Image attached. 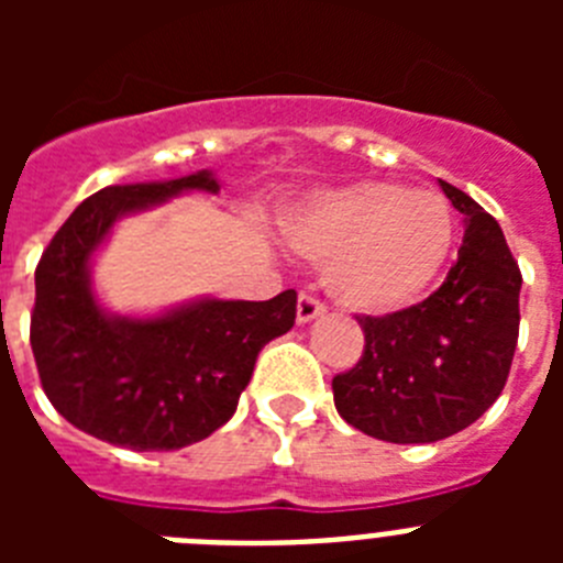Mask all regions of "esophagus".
Masks as SVG:
<instances>
[{
    "label": "esophagus",
    "mask_w": 563,
    "mask_h": 563,
    "mask_svg": "<svg viewBox=\"0 0 563 563\" xmlns=\"http://www.w3.org/2000/svg\"><path fill=\"white\" fill-rule=\"evenodd\" d=\"M327 312V307L318 301L312 292H301L298 296V307H296V318H298V324H310L312 318H321Z\"/></svg>",
    "instance_id": "1"
}]
</instances>
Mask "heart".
I'll return each instance as SVG.
<instances>
[{
	"label": "heart",
	"mask_w": 563,
	"mask_h": 563,
	"mask_svg": "<svg viewBox=\"0 0 563 563\" xmlns=\"http://www.w3.org/2000/svg\"><path fill=\"white\" fill-rule=\"evenodd\" d=\"M292 247L324 262V285L357 312H397L431 290L454 247L440 194L363 180L318 194L290 220Z\"/></svg>",
	"instance_id": "obj_1"
}]
</instances>
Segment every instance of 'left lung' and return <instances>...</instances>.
<instances>
[{"mask_svg":"<svg viewBox=\"0 0 563 563\" xmlns=\"http://www.w3.org/2000/svg\"><path fill=\"white\" fill-rule=\"evenodd\" d=\"M440 186L465 217L454 267L420 305L357 316L361 361L332 377L338 415L397 445L445 440L479 420L505 389L519 341L521 273L499 222Z\"/></svg>","mask_w":563,"mask_h":563,"instance_id":"left-lung-1","label":"left lung"}]
</instances>
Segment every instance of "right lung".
I'll return each instance as SVG.
<instances>
[{
	"label": "right lung",
	"mask_w": 563,
	"mask_h": 563,
	"mask_svg": "<svg viewBox=\"0 0 563 563\" xmlns=\"http://www.w3.org/2000/svg\"><path fill=\"white\" fill-rule=\"evenodd\" d=\"M183 191H220L211 172L107 186L49 239L36 267L30 346L53 409L76 429L132 451H177L236 411L267 341L296 324V290L271 301L202 298L154 318L109 316L89 258L121 217Z\"/></svg>",
	"instance_id": "add662e5"
}]
</instances>
